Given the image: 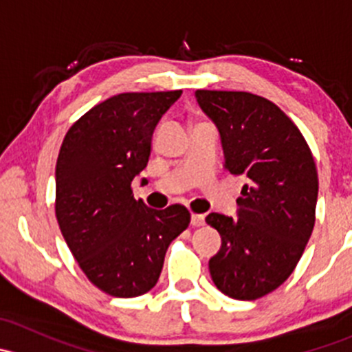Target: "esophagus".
<instances>
[{
  "label": "esophagus",
  "instance_id": "1",
  "mask_svg": "<svg viewBox=\"0 0 352 352\" xmlns=\"http://www.w3.org/2000/svg\"><path fill=\"white\" fill-rule=\"evenodd\" d=\"M190 225L192 226H204L206 225V219L202 214H192L190 216Z\"/></svg>",
  "mask_w": 352,
  "mask_h": 352
}]
</instances>
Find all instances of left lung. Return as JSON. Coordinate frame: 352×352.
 <instances>
[{"label":"left lung","instance_id":"1","mask_svg":"<svg viewBox=\"0 0 352 352\" xmlns=\"http://www.w3.org/2000/svg\"><path fill=\"white\" fill-rule=\"evenodd\" d=\"M196 98L218 127L225 168L245 179L236 218H206L221 235L209 272L226 296L257 300L289 278L310 240L317 166L300 129L267 98L218 90H197Z\"/></svg>","mask_w":352,"mask_h":352}]
</instances>
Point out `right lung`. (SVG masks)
Masks as SVG:
<instances>
[{
	"label": "right lung",
	"mask_w": 352,
	"mask_h": 352,
	"mask_svg": "<svg viewBox=\"0 0 352 352\" xmlns=\"http://www.w3.org/2000/svg\"><path fill=\"white\" fill-rule=\"evenodd\" d=\"M180 95L182 90L113 95L69 127L59 150V228L81 271L110 296L148 293L168 245L190 223L184 206L151 209L131 189L148 165L156 124Z\"/></svg>",
	"instance_id": "right-lung-1"
}]
</instances>
